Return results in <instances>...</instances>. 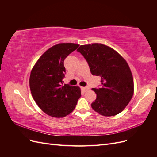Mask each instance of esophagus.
I'll return each mask as SVG.
<instances>
[{
  "instance_id": "34e87169",
  "label": "esophagus",
  "mask_w": 157,
  "mask_h": 157,
  "mask_svg": "<svg viewBox=\"0 0 157 157\" xmlns=\"http://www.w3.org/2000/svg\"><path fill=\"white\" fill-rule=\"evenodd\" d=\"M81 89L83 92H86L88 91V90H89V88L88 87H81Z\"/></svg>"
}]
</instances>
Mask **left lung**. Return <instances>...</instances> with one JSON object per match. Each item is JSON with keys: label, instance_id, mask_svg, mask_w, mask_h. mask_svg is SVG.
Returning a JSON list of instances; mask_svg holds the SVG:
<instances>
[{"label": "left lung", "instance_id": "obj_1", "mask_svg": "<svg viewBox=\"0 0 157 157\" xmlns=\"http://www.w3.org/2000/svg\"><path fill=\"white\" fill-rule=\"evenodd\" d=\"M93 75L101 77L100 88H92L97 98L91 106L105 117L121 113L134 94V79L126 60L115 50L99 43L81 45L77 50Z\"/></svg>", "mask_w": 157, "mask_h": 157}]
</instances>
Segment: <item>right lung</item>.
Here are the masks:
<instances>
[{
    "label": "right lung",
    "mask_w": 157,
    "mask_h": 157,
    "mask_svg": "<svg viewBox=\"0 0 157 157\" xmlns=\"http://www.w3.org/2000/svg\"><path fill=\"white\" fill-rule=\"evenodd\" d=\"M79 46L59 43L47 50L32 69L29 86L32 96L41 110L51 117L61 118L72 112L80 98L78 86L63 85L65 59Z\"/></svg>",
    "instance_id": "1"
}]
</instances>
